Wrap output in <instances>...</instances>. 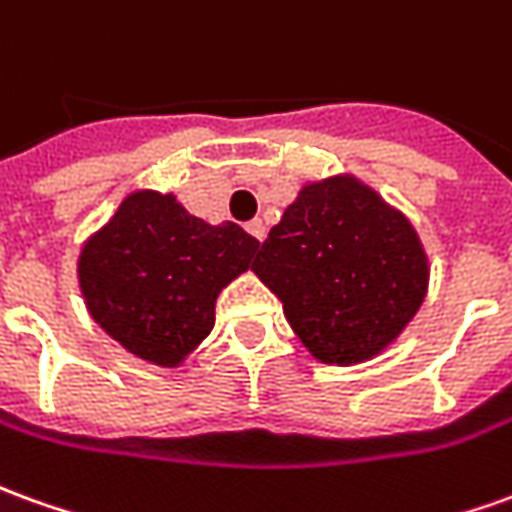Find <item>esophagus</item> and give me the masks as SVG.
I'll return each mask as SVG.
<instances>
[{"mask_svg":"<svg viewBox=\"0 0 512 512\" xmlns=\"http://www.w3.org/2000/svg\"><path fill=\"white\" fill-rule=\"evenodd\" d=\"M246 232H249L252 238H257V241H263V238H266V227H263V221L260 219L249 221V224H246Z\"/></svg>","mask_w":512,"mask_h":512,"instance_id":"1","label":"esophagus"}]
</instances>
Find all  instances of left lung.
I'll return each mask as SVG.
<instances>
[{
	"label": "left lung",
	"instance_id": "8db88e82",
	"mask_svg": "<svg viewBox=\"0 0 512 512\" xmlns=\"http://www.w3.org/2000/svg\"><path fill=\"white\" fill-rule=\"evenodd\" d=\"M285 318L324 363L380 355L427 293V255L410 221L352 177L305 185L255 260Z\"/></svg>",
	"mask_w": 512,
	"mask_h": 512
}]
</instances>
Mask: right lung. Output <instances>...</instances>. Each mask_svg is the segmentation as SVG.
<instances>
[{"label": "right lung", "instance_id": "obj_1", "mask_svg": "<svg viewBox=\"0 0 512 512\" xmlns=\"http://www.w3.org/2000/svg\"><path fill=\"white\" fill-rule=\"evenodd\" d=\"M260 241L210 227L174 196L138 191L80 255V288L102 330L157 366H180L216 324V296L252 266Z\"/></svg>", "mask_w": 512, "mask_h": 512}]
</instances>
